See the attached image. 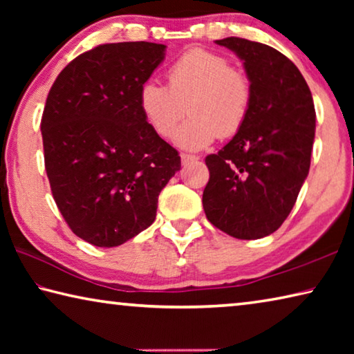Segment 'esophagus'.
<instances>
[{"instance_id": "obj_1", "label": "esophagus", "mask_w": 354, "mask_h": 354, "mask_svg": "<svg viewBox=\"0 0 354 354\" xmlns=\"http://www.w3.org/2000/svg\"><path fill=\"white\" fill-rule=\"evenodd\" d=\"M181 160H183V165H187L190 162L198 160V158H196V156H192V154H181Z\"/></svg>"}]
</instances>
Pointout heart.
<instances>
[{
  "label": "heart",
  "instance_id": "1",
  "mask_svg": "<svg viewBox=\"0 0 354 354\" xmlns=\"http://www.w3.org/2000/svg\"><path fill=\"white\" fill-rule=\"evenodd\" d=\"M169 86L145 81L139 91V107L158 136L169 139L187 106L190 118L176 131L175 143L198 151L217 137L234 136L247 120L251 82L242 70L217 53L192 48L169 70Z\"/></svg>",
  "mask_w": 354,
  "mask_h": 354
}]
</instances>
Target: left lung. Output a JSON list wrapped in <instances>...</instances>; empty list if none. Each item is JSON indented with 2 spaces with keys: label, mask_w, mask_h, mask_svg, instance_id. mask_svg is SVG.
<instances>
[{
  "label": "left lung",
  "mask_w": 354,
  "mask_h": 354,
  "mask_svg": "<svg viewBox=\"0 0 354 354\" xmlns=\"http://www.w3.org/2000/svg\"><path fill=\"white\" fill-rule=\"evenodd\" d=\"M243 61L251 82L247 120L209 154L203 207L211 223L243 241L270 236L290 214L308 178L315 137L313 95L290 59L241 37L215 40Z\"/></svg>",
  "instance_id": "8db88e82"
}]
</instances>
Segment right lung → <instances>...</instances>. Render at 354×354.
<instances>
[{
  "label": "right lung",
  "instance_id": "1",
  "mask_svg": "<svg viewBox=\"0 0 354 354\" xmlns=\"http://www.w3.org/2000/svg\"><path fill=\"white\" fill-rule=\"evenodd\" d=\"M165 48L100 45L71 61L48 93L40 129L53 196L70 230L95 247H118L147 230L160 190L181 169L139 107Z\"/></svg>",
  "mask_w": 354,
  "mask_h": 354
}]
</instances>
